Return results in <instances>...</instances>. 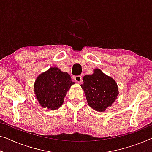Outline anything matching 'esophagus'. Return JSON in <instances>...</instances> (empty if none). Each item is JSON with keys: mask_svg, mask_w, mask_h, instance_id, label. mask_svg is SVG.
<instances>
[{"mask_svg": "<svg viewBox=\"0 0 152 152\" xmlns=\"http://www.w3.org/2000/svg\"><path fill=\"white\" fill-rule=\"evenodd\" d=\"M82 76H76L74 77V80L77 83H81L82 82Z\"/></svg>", "mask_w": 152, "mask_h": 152, "instance_id": "obj_1", "label": "esophagus"}]
</instances>
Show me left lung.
<instances>
[{"label":"left lung","mask_w":152,"mask_h":152,"mask_svg":"<svg viewBox=\"0 0 152 152\" xmlns=\"http://www.w3.org/2000/svg\"><path fill=\"white\" fill-rule=\"evenodd\" d=\"M84 90L88 104L99 112L105 111L117 99L118 87L113 78L104 74L99 69H95L91 75L83 77Z\"/></svg>","instance_id":"obj_1"}]
</instances>
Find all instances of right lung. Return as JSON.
Returning <instances> with one entry per match:
<instances>
[{"mask_svg":"<svg viewBox=\"0 0 152 152\" xmlns=\"http://www.w3.org/2000/svg\"><path fill=\"white\" fill-rule=\"evenodd\" d=\"M67 72L57 67H50L36 79L34 89L39 104L50 110H56L63 103V99L70 87L74 85Z\"/></svg>","mask_w":152,"mask_h":152,"instance_id":"1","label":"right lung"}]
</instances>
